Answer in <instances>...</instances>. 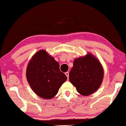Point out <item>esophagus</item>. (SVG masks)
<instances>
[{"label": "esophagus", "mask_w": 126, "mask_h": 126, "mask_svg": "<svg viewBox=\"0 0 126 126\" xmlns=\"http://www.w3.org/2000/svg\"><path fill=\"white\" fill-rule=\"evenodd\" d=\"M65 75H66L67 78V79H68V78H69V72H66V73H65Z\"/></svg>", "instance_id": "esophagus-1"}]
</instances>
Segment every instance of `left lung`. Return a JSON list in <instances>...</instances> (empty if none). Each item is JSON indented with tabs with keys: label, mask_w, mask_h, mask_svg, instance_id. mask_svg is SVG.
<instances>
[{
	"label": "left lung",
	"mask_w": 126,
	"mask_h": 126,
	"mask_svg": "<svg viewBox=\"0 0 126 126\" xmlns=\"http://www.w3.org/2000/svg\"><path fill=\"white\" fill-rule=\"evenodd\" d=\"M104 77V70L99 60L88 53L75 59L69 73V80L77 91L83 96H88L97 90Z\"/></svg>",
	"instance_id": "obj_1"
}]
</instances>
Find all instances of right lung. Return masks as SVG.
<instances>
[{
    "label": "right lung",
    "mask_w": 126,
    "mask_h": 126,
    "mask_svg": "<svg viewBox=\"0 0 126 126\" xmlns=\"http://www.w3.org/2000/svg\"><path fill=\"white\" fill-rule=\"evenodd\" d=\"M30 87L40 97L51 99L56 95L67 77L60 70V65L44 50L34 54L26 69Z\"/></svg>",
    "instance_id": "add662e5"
}]
</instances>
